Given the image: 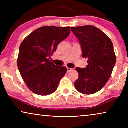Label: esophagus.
Here are the masks:
<instances>
[{
  "label": "esophagus",
  "instance_id": "1",
  "mask_svg": "<svg viewBox=\"0 0 128 128\" xmlns=\"http://www.w3.org/2000/svg\"><path fill=\"white\" fill-rule=\"evenodd\" d=\"M73 70V69H71V68H67V71H68V72H71V71H72Z\"/></svg>",
  "mask_w": 128,
  "mask_h": 128
}]
</instances>
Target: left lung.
Masks as SVG:
<instances>
[{"label": "left lung", "mask_w": 128, "mask_h": 128, "mask_svg": "<svg viewBox=\"0 0 128 128\" xmlns=\"http://www.w3.org/2000/svg\"><path fill=\"white\" fill-rule=\"evenodd\" d=\"M71 30L81 45L82 57L88 58V63L85 69H76L79 76L74 83L75 88L83 94H94L107 83L116 63L112 42L94 26L71 27Z\"/></svg>", "instance_id": "obj_1"}]
</instances>
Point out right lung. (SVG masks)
<instances>
[{
	"instance_id": "right-lung-1",
	"label": "right lung",
	"mask_w": 128,
	"mask_h": 128,
	"mask_svg": "<svg viewBox=\"0 0 128 128\" xmlns=\"http://www.w3.org/2000/svg\"><path fill=\"white\" fill-rule=\"evenodd\" d=\"M70 32V27L44 26L31 32L21 44L17 66L22 79L34 93L48 96L57 90L67 69L55 65L50 58Z\"/></svg>"
}]
</instances>
